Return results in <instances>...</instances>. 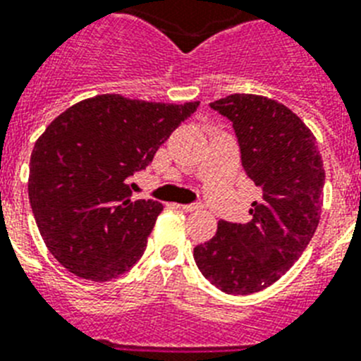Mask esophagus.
Segmentation results:
<instances>
[{
  "label": "esophagus",
  "instance_id": "34e87169",
  "mask_svg": "<svg viewBox=\"0 0 361 361\" xmlns=\"http://www.w3.org/2000/svg\"><path fill=\"white\" fill-rule=\"evenodd\" d=\"M181 209H183V211H185V213H196V211H200V205L198 204H187V205H180Z\"/></svg>",
  "mask_w": 361,
  "mask_h": 361
}]
</instances>
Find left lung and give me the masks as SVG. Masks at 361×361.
<instances>
[{
    "mask_svg": "<svg viewBox=\"0 0 361 361\" xmlns=\"http://www.w3.org/2000/svg\"><path fill=\"white\" fill-rule=\"evenodd\" d=\"M209 106L233 123L242 166L262 196L251 204L250 222L220 220L216 235L195 247V260L218 290L247 295L279 281L312 240L325 171L316 137L281 102L235 93Z\"/></svg>",
    "mask_w": 361,
    "mask_h": 361,
    "instance_id": "1",
    "label": "left lung"
}]
</instances>
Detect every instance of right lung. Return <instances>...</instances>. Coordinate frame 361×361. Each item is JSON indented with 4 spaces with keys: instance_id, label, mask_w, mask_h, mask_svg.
Returning a JSON list of instances; mask_svg holds the SVG:
<instances>
[{
    "instance_id": "add662e5",
    "label": "right lung",
    "mask_w": 361,
    "mask_h": 361,
    "mask_svg": "<svg viewBox=\"0 0 361 361\" xmlns=\"http://www.w3.org/2000/svg\"><path fill=\"white\" fill-rule=\"evenodd\" d=\"M198 106L97 95L45 128L31 154L29 202L45 246L68 271L104 283L141 259L163 205L130 198V176Z\"/></svg>"
}]
</instances>
